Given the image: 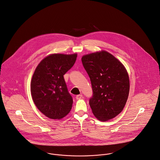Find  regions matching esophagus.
<instances>
[{
	"mask_svg": "<svg viewBox=\"0 0 160 160\" xmlns=\"http://www.w3.org/2000/svg\"><path fill=\"white\" fill-rule=\"evenodd\" d=\"M76 99H81L82 98V95H81V94H79V95H78V96H76Z\"/></svg>",
	"mask_w": 160,
	"mask_h": 160,
	"instance_id": "obj_1",
	"label": "esophagus"
}]
</instances>
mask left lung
<instances>
[{
  "label": "left lung",
  "mask_w": 160,
  "mask_h": 160,
  "mask_svg": "<svg viewBox=\"0 0 160 160\" xmlns=\"http://www.w3.org/2000/svg\"><path fill=\"white\" fill-rule=\"evenodd\" d=\"M82 62L92 84L89 105L94 116L106 122L123 109L128 99L130 81L123 64L105 50L83 55Z\"/></svg>",
  "instance_id": "8db88e82"
}]
</instances>
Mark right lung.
Masks as SVG:
<instances>
[{"label": "right lung", "instance_id": "add662e5", "mask_svg": "<svg viewBox=\"0 0 160 160\" xmlns=\"http://www.w3.org/2000/svg\"><path fill=\"white\" fill-rule=\"evenodd\" d=\"M77 53L50 54L37 66L30 84L32 99L46 117L59 120L71 111L72 99L63 75L76 60Z\"/></svg>", "mask_w": 160, "mask_h": 160}]
</instances>
